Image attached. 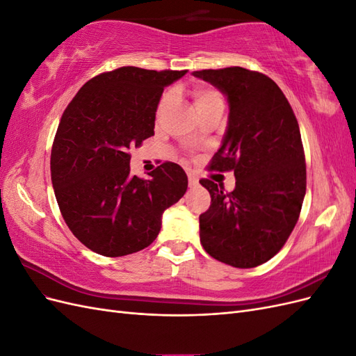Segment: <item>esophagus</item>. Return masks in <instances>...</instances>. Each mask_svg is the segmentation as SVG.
<instances>
[{
  "label": "esophagus",
  "instance_id": "34e87169",
  "mask_svg": "<svg viewBox=\"0 0 356 356\" xmlns=\"http://www.w3.org/2000/svg\"><path fill=\"white\" fill-rule=\"evenodd\" d=\"M188 184L190 187H197L199 186V179L195 174H191V172H188Z\"/></svg>",
  "mask_w": 356,
  "mask_h": 356
}]
</instances>
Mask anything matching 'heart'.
Masks as SVG:
<instances>
[{"label": "heart", "instance_id": "heart-1", "mask_svg": "<svg viewBox=\"0 0 356 356\" xmlns=\"http://www.w3.org/2000/svg\"><path fill=\"white\" fill-rule=\"evenodd\" d=\"M169 98H170V93H166L163 98H161L160 105H159V110L163 108V106L168 104ZM193 99H195L196 110H200V108H203V106H207V105H209L212 102L222 101L218 92H215V90L208 89V88H197L195 92H193Z\"/></svg>", "mask_w": 356, "mask_h": 356}]
</instances>
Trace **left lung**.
Wrapping results in <instances>:
<instances>
[{"mask_svg":"<svg viewBox=\"0 0 356 356\" xmlns=\"http://www.w3.org/2000/svg\"><path fill=\"white\" fill-rule=\"evenodd\" d=\"M229 102V122L211 169L234 170L225 193L209 179L211 207L199 217L200 243L215 260L239 268L270 260L296 227L306 195L300 127L279 86L267 75L230 67L202 70Z\"/></svg>","mask_w":356,"mask_h":356,"instance_id":"1","label":"left lung"}]
</instances>
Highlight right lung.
<instances>
[{"label":"right lung","mask_w":356,"mask_h":356,"mask_svg":"<svg viewBox=\"0 0 356 356\" xmlns=\"http://www.w3.org/2000/svg\"><path fill=\"white\" fill-rule=\"evenodd\" d=\"M187 71L122 67L89 80L63 111L50 170L63 220L84 246L104 257L152 245L163 212L187 191L177 163L157 166L149 179L131 175L129 149L154 135L166 86Z\"/></svg>","instance_id":"obj_1"}]
</instances>
